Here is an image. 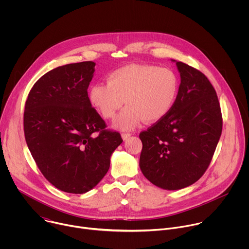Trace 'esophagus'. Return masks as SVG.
Wrapping results in <instances>:
<instances>
[{
    "label": "esophagus",
    "mask_w": 249,
    "mask_h": 249,
    "mask_svg": "<svg viewBox=\"0 0 249 249\" xmlns=\"http://www.w3.org/2000/svg\"><path fill=\"white\" fill-rule=\"evenodd\" d=\"M131 135H132V134H130V133H123V134H122V139H123L124 141H127V140L131 137Z\"/></svg>",
    "instance_id": "obj_1"
}]
</instances>
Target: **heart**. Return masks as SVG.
<instances>
[{"mask_svg": "<svg viewBox=\"0 0 249 249\" xmlns=\"http://www.w3.org/2000/svg\"><path fill=\"white\" fill-rule=\"evenodd\" d=\"M178 91V81L168 68L130 65L119 68L107 77V83H95L89 90V100L104 118L112 119L114 127L131 130L142 120L155 122L172 108Z\"/></svg>", "mask_w": 249, "mask_h": 249, "instance_id": "1", "label": "heart"}]
</instances>
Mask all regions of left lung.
I'll use <instances>...</instances> for the list:
<instances>
[{
	"label": "left lung",
	"mask_w": 249,
	"mask_h": 249,
	"mask_svg": "<svg viewBox=\"0 0 249 249\" xmlns=\"http://www.w3.org/2000/svg\"><path fill=\"white\" fill-rule=\"evenodd\" d=\"M180 85L170 111L140 133V168L156 186L187 187L207 170L223 129L214 87L199 70L176 62Z\"/></svg>",
	"instance_id": "obj_1"
}]
</instances>
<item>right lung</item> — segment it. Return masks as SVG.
<instances>
[{"instance_id":"obj_1","label":"right lung","mask_w":249,"mask_h":249,"mask_svg":"<svg viewBox=\"0 0 249 249\" xmlns=\"http://www.w3.org/2000/svg\"><path fill=\"white\" fill-rule=\"evenodd\" d=\"M94 66L86 61L49 71L25 101L23 130L31 156L45 178L68 193L92 189L123 142L120 133L106 129L89 100Z\"/></svg>"}]
</instances>
